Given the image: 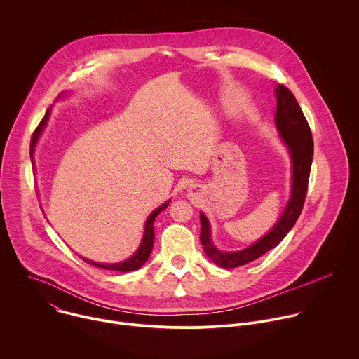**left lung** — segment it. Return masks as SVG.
Returning <instances> with one entry per match:
<instances>
[{"instance_id":"obj_1","label":"left lung","mask_w":359,"mask_h":359,"mask_svg":"<svg viewBox=\"0 0 359 359\" xmlns=\"http://www.w3.org/2000/svg\"><path fill=\"white\" fill-rule=\"evenodd\" d=\"M277 109H276V125L280 136L290 150L292 162V190L290 201L287 203L285 210L276 226L257 243L241 250V251H220L212 243L210 238V224L208 217L200 213V241L204 252L209 259L223 269L240 267L262 257L269 250L280 244V241L288 234L298 220L304 201L309 190V180L311 172V163L314 156V140L311 129L306 122L298 102L292 92L284 86L278 85L276 88Z\"/></svg>"}]
</instances>
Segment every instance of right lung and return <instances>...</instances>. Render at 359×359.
I'll use <instances>...</instances> for the list:
<instances>
[{
  "mask_svg": "<svg viewBox=\"0 0 359 359\" xmlns=\"http://www.w3.org/2000/svg\"><path fill=\"white\" fill-rule=\"evenodd\" d=\"M49 114H50V109L46 111L43 119L39 122L38 128L35 129L34 135H32V139H31V159H32V151H34V146L36 144V140L41 135V132L43 130L48 119H49ZM169 201H166L165 204H162L161 208H158L155 212H153L147 220H146V224H144V234H143V238H142V243L137 248V251L132 255L130 259H128L126 262H122V263H116V264H102V263H95V262H90L88 259H83L86 263H89L90 266H95V267H99V269H104V270H114V271H122V273H126V271H133V270H137L140 269L146 260L149 259V255L151 252V248H153V241H155V229H153V223H155L158 215L161 212H163L166 208H168Z\"/></svg>",
  "mask_w": 359,
  "mask_h": 359,
  "instance_id": "obj_1",
  "label": "right lung"
}]
</instances>
